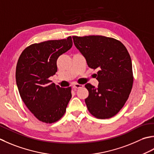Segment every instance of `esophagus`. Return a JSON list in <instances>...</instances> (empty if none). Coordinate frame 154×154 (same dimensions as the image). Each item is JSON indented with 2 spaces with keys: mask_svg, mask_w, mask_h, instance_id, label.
<instances>
[{
  "mask_svg": "<svg viewBox=\"0 0 154 154\" xmlns=\"http://www.w3.org/2000/svg\"><path fill=\"white\" fill-rule=\"evenodd\" d=\"M84 86L82 85V84H75L73 86V88L74 89H78L80 88L83 87Z\"/></svg>",
  "mask_w": 154,
  "mask_h": 154,
  "instance_id": "1",
  "label": "esophagus"
}]
</instances>
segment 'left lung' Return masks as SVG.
<instances>
[{
	"label": "left lung",
	"mask_w": 154,
	"mask_h": 154,
	"mask_svg": "<svg viewBox=\"0 0 154 154\" xmlns=\"http://www.w3.org/2000/svg\"><path fill=\"white\" fill-rule=\"evenodd\" d=\"M72 38L88 66L99 69L98 88L89 83L85 85L89 92L85 99L88 109L98 119L114 116L123 108L133 86L132 64L126 48L119 40L103 36Z\"/></svg>",
	"instance_id": "1"
}]
</instances>
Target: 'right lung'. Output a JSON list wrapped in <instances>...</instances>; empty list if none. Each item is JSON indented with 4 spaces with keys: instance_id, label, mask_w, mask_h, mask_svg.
I'll list each match as a JSON object with an SVG mask.
<instances>
[{
    "instance_id": "add662e5",
    "label": "right lung",
    "mask_w": 154,
    "mask_h": 154,
    "mask_svg": "<svg viewBox=\"0 0 154 154\" xmlns=\"http://www.w3.org/2000/svg\"><path fill=\"white\" fill-rule=\"evenodd\" d=\"M72 46V37L32 44L21 53L16 68V81L22 100L38 120L58 121L72 97L71 87L60 88L49 78L57 72L56 61Z\"/></svg>"
}]
</instances>
